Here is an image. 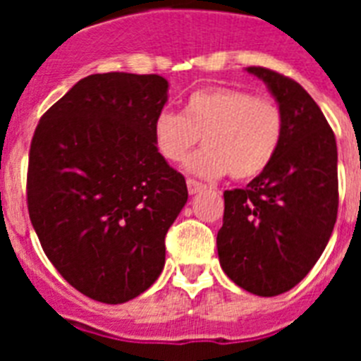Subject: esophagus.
I'll list each match as a JSON object with an SVG mask.
<instances>
[{
    "mask_svg": "<svg viewBox=\"0 0 361 361\" xmlns=\"http://www.w3.org/2000/svg\"><path fill=\"white\" fill-rule=\"evenodd\" d=\"M187 189H189V192H191V195H197V192H200L204 189V183H200V181L191 180V178H189V180H187Z\"/></svg>",
    "mask_w": 361,
    "mask_h": 361,
    "instance_id": "1",
    "label": "esophagus"
}]
</instances>
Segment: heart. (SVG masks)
I'll use <instances>...</instances> for the list:
<instances>
[{"instance_id":"heart-1","label":"heart","mask_w":361,"mask_h":361,"mask_svg":"<svg viewBox=\"0 0 361 361\" xmlns=\"http://www.w3.org/2000/svg\"><path fill=\"white\" fill-rule=\"evenodd\" d=\"M285 120L269 95L238 87H204L189 95L183 114L161 110L153 121V144L169 163H183L200 142L187 169L204 178L228 174L252 180L268 169L283 140Z\"/></svg>"}]
</instances>
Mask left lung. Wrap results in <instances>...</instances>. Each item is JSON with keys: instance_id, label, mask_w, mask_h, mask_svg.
I'll return each instance as SVG.
<instances>
[{"instance_id": "8db88e82", "label": "left lung", "mask_w": 361, "mask_h": 361, "mask_svg": "<svg viewBox=\"0 0 361 361\" xmlns=\"http://www.w3.org/2000/svg\"><path fill=\"white\" fill-rule=\"evenodd\" d=\"M247 73L268 84L285 130L268 169L245 189L225 191L217 252L223 271L243 290L279 296L311 271L331 236L337 144L319 104L296 80L266 67Z\"/></svg>"}]
</instances>
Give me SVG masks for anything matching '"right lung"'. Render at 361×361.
<instances>
[{
	"label": "right lung",
	"mask_w": 361,
	"mask_h": 361,
	"mask_svg": "<svg viewBox=\"0 0 361 361\" xmlns=\"http://www.w3.org/2000/svg\"><path fill=\"white\" fill-rule=\"evenodd\" d=\"M166 92L159 75H90L42 114L31 140V225L61 277L97 302H129L155 283L189 197L153 144Z\"/></svg>",
	"instance_id": "1"
}]
</instances>
